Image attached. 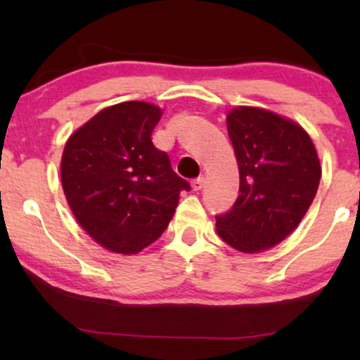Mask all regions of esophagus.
<instances>
[{"mask_svg":"<svg viewBox=\"0 0 360 360\" xmlns=\"http://www.w3.org/2000/svg\"><path fill=\"white\" fill-rule=\"evenodd\" d=\"M205 188V177H198L191 183V189L193 191H201Z\"/></svg>","mask_w":360,"mask_h":360,"instance_id":"obj_1","label":"esophagus"}]
</instances>
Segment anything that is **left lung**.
Masks as SVG:
<instances>
[{
  "label": "left lung",
  "mask_w": 360,
  "mask_h": 360,
  "mask_svg": "<svg viewBox=\"0 0 360 360\" xmlns=\"http://www.w3.org/2000/svg\"><path fill=\"white\" fill-rule=\"evenodd\" d=\"M226 128L240 176L233 208L217 232L243 254L269 250L288 237L315 200L321 177L316 148L295 120L257 106H237Z\"/></svg>",
  "instance_id": "8db88e82"
}]
</instances>
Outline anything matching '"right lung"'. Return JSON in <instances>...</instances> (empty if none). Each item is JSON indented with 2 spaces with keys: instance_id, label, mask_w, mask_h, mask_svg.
Wrapping results in <instances>:
<instances>
[{
  "instance_id": "add662e5",
  "label": "right lung",
  "mask_w": 360,
  "mask_h": 360,
  "mask_svg": "<svg viewBox=\"0 0 360 360\" xmlns=\"http://www.w3.org/2000/svg\"><path fill=\"white\" fill-rule=\"evenodd\" d=\"M162 108L147 101L111 105L65 142L60 181L69 208L103 249L134 255L162 235L189 184L152 143Z\"/></svg>"
}]
</instances>
